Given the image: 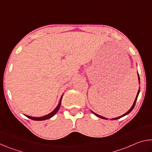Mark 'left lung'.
<instances>
[{
  "instance_id": "1",
  "label": "left lung",
  "mask_w": 152,
  "mask_h": 152,
  "mask_svg": "<svg viewBox=\"0 0 152 152\" xmlns=\"http://www.w3.org/2000/svg\"><path fill=\"white\" fill-rule=\"evenodd\" d=\"M137 76H138L139 84H140V76H139V74H138V72H137ZM140 86L139 87V91H138V92H137V96H136V97H135V101H134V102H133V105H132V107L130 108V109L127 112H126V113H125V114H123V115H121V116H119V117H118L113 118V119H111V120H116V119H120V118H121V117H124V116H125V115H128V114H129V113H131V111H132V110L133 109V108H134V107H135V102H136V101H137V97H138V95H139V94H140ZM91 111L92 113H93L94 115H96V117H99V118H101V119H107V118H105V117H102V116H101V115H99L96 114V113H94L93 111H92L91 110Z\"/></svg>"
}]
</instances>
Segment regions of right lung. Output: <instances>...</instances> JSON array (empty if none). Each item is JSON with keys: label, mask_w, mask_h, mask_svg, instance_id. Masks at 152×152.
I'll use <instances>...</instances> for the list:
<instances>
[{"label": "right lung", "mask_w": 152, "mask_h": 152, "mask_svg": "<svg viewBox=\"0 0 152 152\" xmlns=\"http://www.w3.org/2000/svg\"><path fill=\"white\" fill-rule=\"evenodd\" d=\"M63 95L61 96V99L60 100V102H59V103L58 104V106L56 107V109L53 110L52 112H51L50 113H49V114L45 115V116H43V117H31V116H29V115H25V116L29 118V119H32V120H34V121H43V120H46V119H50L52 117L54 116V115L56 114V113L58 111V110L60 109V107L61 106V99H62V97H63Z\"/></svg>", "instance_id": "right-lung-1"}]
</instances>
